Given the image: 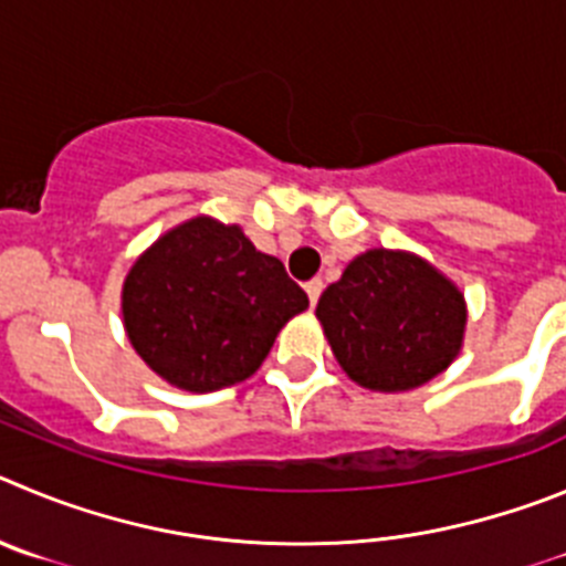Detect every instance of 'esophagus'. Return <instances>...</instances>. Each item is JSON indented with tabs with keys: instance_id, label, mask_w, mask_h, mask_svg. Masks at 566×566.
I'll return each instance as SVG.
<instances>
[{
	"instance_id": "34e87169",
	"label": "esophagus",
	"mask_w": 566,
	"mask_h": 566,
	"mask_svg": "<svg viewBox=\"0 0 566 566\" xmlns=\"http://www.w3.org/2000/svg\"><path fill=\"white\" fill-rule=\"evenodd\" d=\"M304 290H307V295H310V304H318V295H321V290H324V282H321V279H313V282H307L304 284Z\"/></svg>"
}]
</instances>
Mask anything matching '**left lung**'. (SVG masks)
<instances>
[{"label": "left lung", "instance_id": "1", "mask_svg": "<svg viewBox=\"0 0 566 566\" xmlns=\"http://www.w3.org/2000/svg\"><path fill=\"white\" fill-rule=\"evenodd\" d=\"M333 355L364 389L429 384L460 355L465 298L434 264L375 248L346 264L315 307Z\"/></svg>", "mask_w": 566, "mask_h": 566}]
</instances>
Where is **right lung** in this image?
Listing matches in <instances>:
<instances>
[{"instance_id":"add662e5","label":"right lung","mask_w":566,"mask_h":566,"mask_svg":"<svg viewBox=\"0 0 566 566\" xmlns=\"http://www.w3.org/2000/svg\"><path fill=\"white\" fill-rule=\"evenodd\" d=\"M124 327L135 353L186 391L251 378L307 293L239 226L195 217L163 233L124 282Z\"/></svg>"}]
</instances>
